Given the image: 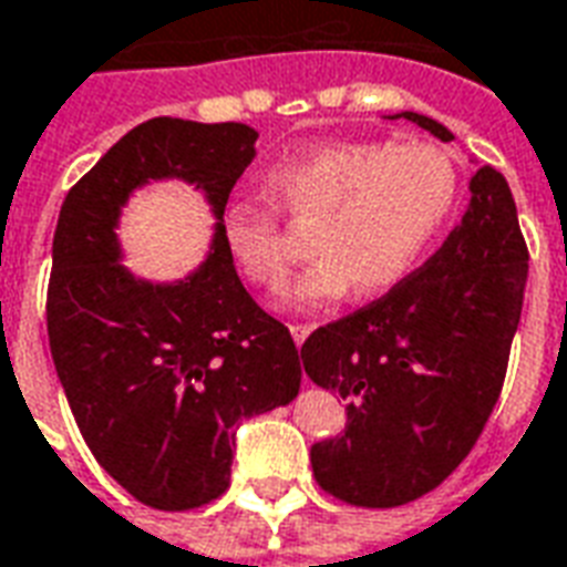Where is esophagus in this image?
Returning a JSON list of instances; mask_svg holds the SVG:
<instances>
[{
	"mask_svg": "<svg viewBox=\"0 0 567 567\" xmlns=\"http://www.w3.org/2000/svg\"><path fill=\"white\" fill-rule=\"evenodd\" d=\"M309 333H312V324H291V337H295L297 346H303Z\"/></svg>",
	"mask_w": 567,
	"mask_h": 567,
	"instance_id": "34e87169",
	"label": "esophagus"
}]
</instances>
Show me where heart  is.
Returning <instances> with one entry per match:
<instances>
[{"label":"heart","mask_w":567,"mask_h":567,"mask_svg":"<svg viewBox=\"0 0 567 567\" xmlns=\"http://www.w3.org/2000/svg\"><path fill=\"white\" fill-rule=\"evenodd\" d=\"M270 190L297 227H312V251L319 255L282 303L319 307L340 300L352 285L358 295H382L413 270L450 215L455 169L431 145L352 142L279 163ZM221 236L248 282H285L295 251L267 206H230Z\"/></svg>","instance_id":"b5f03b06"}]
</instances>
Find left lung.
Masks as SVG:
<instances>
[{
    "label": "left lung",
    "instance_id": "left-lung-1",
    "mask_svg": "<svg viewBox=\"0 0 567 567\" xmlns=\"http://www.w3.org/2000/svg\"><path fill=\"white\" fill-rule=\"evenodd\" d=\"M440 142L452 130L401 112ZM476 163V161H474ZM462 221L404 282L309 333L307 377L346 401V427L312 443L324 492L401 507L440 486L474 450L498 401L523 316L528 251L507 178L476 163Z\"/></svg>",
    "mask_w": 567,
    "mask_h": 567
}]
</instances>
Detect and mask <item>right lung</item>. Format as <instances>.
Segmentation results:
<instances>
[{"mask_svg": "<svg viewBox=\"0 0 567 567\" xmlns=\"http://www.w3.org/2000/svg\"><path fill=\"white\" fill-rule=\"evenodd\" d=\"M248 124L151 117L105 151L63 199L48 285V340L81 437L130 495L190 511L230 483L236 425L285 406L300 358L282 321L251 300L227 255L221 218L255 161ZM185 181L207 199V258L182 280L128 270L126 203Z\"/></svg>", "mask_w": 567, "mask_h": 567, "instance_id": "obj_1", "label": "right lung"}]
</instances>
